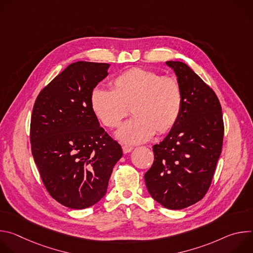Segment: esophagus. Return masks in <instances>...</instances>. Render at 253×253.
<instances>
[{
    "label": "esophagus",
    "mask_w": 253,
    "mask_h": 253,
    "mask_svg": "<svg viewBox=\"0 0 253 253\" xmlns=\"http://www.w3.org/2000/svg\"><path fill=\"white\" fill-rule=\"evenodd\" d=\"M122 150H123V153L124 154H127V153H130L132 150H133V147L130 146V145H124L122 147Z\"/></svg>",
    "instance_id": "obj_1"
}]
</instances>
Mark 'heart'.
Instances as JSON below:
<instances>
[{
  "label": "heart",
  "instance_id": "heart-1",
  "mask_svg": "<svg viewBox=\"0 0 253 253\" xmlns=\"http://www.w3.org/2000/svg\"><path fill=\"white\" fill-rule=\"evenodd\" d=\"M114 90L96 87L90 104L94 114L107 127H117L131 106L133 117L115 136L122 142L139 144L156 132L165 133L177 122L182 109V90L172 77H162L154 71L131 68L113 80Z\"/></svg>",
  "mask_w": 253,
  "mask_h": 253
}]
</instances>
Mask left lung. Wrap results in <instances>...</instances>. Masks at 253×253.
I'll return each mask as SVG.
<instances>
[{
    "label": "left lung",
    "instance_id": "8db88e82",
    "mask_svg": "<svg viewBox=\"0 0 253 253\" xmlns=\"http://www.w3.org/2000/svg\"><path fill=\"white\" fill-rule=\"evenodd\" d=\"M182 90L176 124L153 146L154 162L144 175L151 197L163 207H188L207 192L222 149L219 100L185 63L167 61Z\"/></svg>",
    "mask_w": 253,
    "mask_h": 253
}]
</instances>
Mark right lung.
Masks as SVG:
<instances>
[{
    "mask_svg": "<svg viewBox=\"0 0 253 253\" xmlns=\"http://www.w3.org/2000/svg\"><path fill=\"white\" fill-rule=\"evenodd\" d=\"M109 64L76 62L46 86L31 119L32 154L50 195L62 205L84 209L107 192L119 144L100 127L90 96L108 76Z\"/></svg>",
    "mask_w": 253,
    "mask_h": 253,
    "instance_id": "1",
    "label": "right lung"
}]
</instances>
